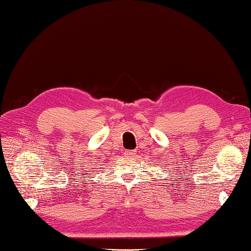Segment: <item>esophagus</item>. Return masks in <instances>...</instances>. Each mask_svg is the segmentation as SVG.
I'll return each instance as SVG.
<instances>
[{
    "label": "esophagus",
    "mask_w": 251,
    "mask_h": 251,
    "mask_svg": "<svg viewBox=\"0 0 251 251\" xmlns=\"http://www.w3.org/2000/svg\"><path fill=\"white\" fill-rule=\"evenodd\" d=\"M125 155H126V157L134 156V155H135V151H125Z\"/></svg>",
    "instance_id": "esophagus-1"
}]
</instances>
